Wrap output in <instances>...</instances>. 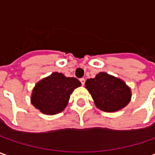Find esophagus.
Masks as SVG:
<instances>
[{
  "label": "esophagus",
  "instance_id": "1",
  "mask_svg": "<svg viewBox=\"0 0 155 155\" xmlns=\"http://www.w3.org/2000/svg\"><path fill=\"white\" fill-rule=\"evenodd\" d=\"M79 81H80V83L82 85H84V83H85V79H84V78H80Z\"/></svg>",
  "mask_w": 155,
  "mask_h": 155
}]
</instances>
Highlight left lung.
I'll return each mask as SVG.
<instances>
[{"instance_id":"8db88e82","label":"left lung","mask_w":155,"mask_h":155,"mask_svg":"<svg viewBox=\"0 0 155 155\" xmlns=\"http://www.w3.org/2000/svg\"><path fill=\"white\" fill-rule=\"evenodd\" d=\"M85 88L91 93L96 106L106 112L122 110L131 98L130 89L126 84L105 72H100L95 78L87 79Z\"/></svg>"}]
</instances>
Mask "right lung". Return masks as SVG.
Here are the masks:
<instances>
[{
  "label": "right lung",
  "instance_id": "1",
  "mask_svg": "<svg viewBox=\"0 0 155 155\" xmlns=\"http://www.w3.org/2000/svg\"><path fill=\"white\" fill-rule=\"evenodd\" d=\"M80 85L77 78L54 72L35 85L31 97L32 104L44 114L55 115L64 110L71 94Z\"/></svg>",
  "mask_w": 155,
  "mask_h": 155
}]
</instances>
